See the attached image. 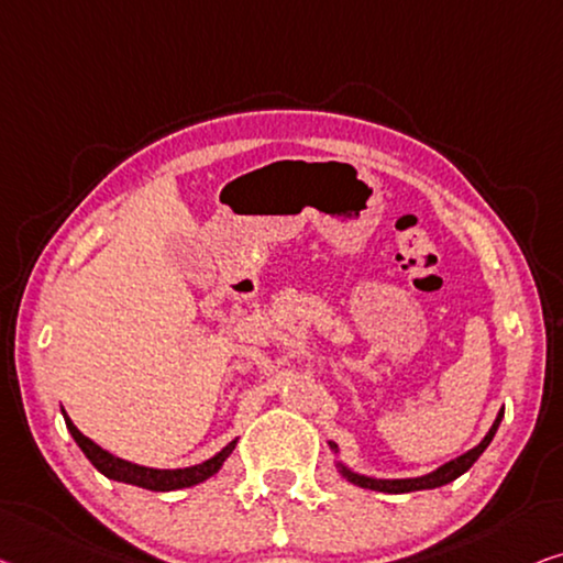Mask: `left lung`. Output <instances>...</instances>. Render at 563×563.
<instances>
[{
  "label": "left lung",
  "mask_w": 563,
  "mask_h": 563,
  "mask_svg": "<svg viewBox=\"0 0 563 563\" xmlns=\"http://www.w3.org/2000/svg\"><path fill=\"white\" fill-rule=\"evenodd\" d=\"M500 419H503V409L496 417V422L490 424V430L485 438L475 444V448H470L467 452H463V455L450 460V463L440 465L438 470H432V473L427 475H419V477H374V475H364V473H356V470H351L346 463H335L339 465V473L346 477L349 483L354 485H362V488H368V490H379V493H412V490H430V488H440V485H448L455 481V477H460L463 473H467L470 467H473V463L477 457L483 455L485 448L493 442V438H496L498 427H500ZM329 448L339 455V444L329 440Z\"/></svg>",
  "instance_id": "8db88e82"
}]
</instances>
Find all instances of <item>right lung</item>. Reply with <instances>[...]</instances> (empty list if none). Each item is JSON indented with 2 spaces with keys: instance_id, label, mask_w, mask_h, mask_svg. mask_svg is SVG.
<instances>
[{
  "instance_id": "right-lung-1",
  "label": "right lung",
  "mask_w": 563,
  "mask_h": 563,
  "mask_svg": "<svg viewBox=\"0 0 563 563\" xmlns=\"http://www.w3.org/2000/svg\"><path fill=\"white\" fill-rule=\"evenodd\" d=\"M63 417H65V424H67V432L73 434V440L78 442V448L82 450V455H86L98 473H103L106 477H111V481H119V483H129V485H139V488H146V490H156V493H169V490H179V488H191V485L197 483H205L207 477H212L217 470L224 465V460L232 455L234 444L238 440H232L230 444H224V448L212 455L205 463L199 465H189V467H174V470H162V467H146V465H136V463H129V460L123 457H115L113 452H108L96 444L90 438H86L78 427L73 424V419L67 417V412L63 409Z\"/></svg>"
}]
</instances>
